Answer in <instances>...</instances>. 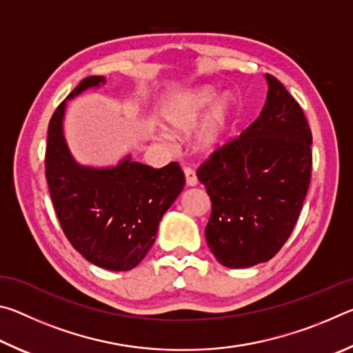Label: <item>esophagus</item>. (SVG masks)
<instances>
[{
  "label": "esophagus",
  "mask_w": 353,
  "mask_h": 353,
  "mask_svg": "<svg viewBox=\"0 0 353 353\" xmlns=\"http://www.w3.org/2000/svg\"><path fill=\"white\" fill-rule=\"evenodd\" d=\"M183 172H185V181H187L188 187H194V185H198V176H196V171L193 168L185 166Z\"/></svg>",
  "instance_id": "obj_1"
}]
</instances>
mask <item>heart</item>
I'll use <instances>...</instances> for the list:
<instances>
[{"label":"heart","instance_id":"obj_1","mask_svg":"<svg viewBox=\"0 0 353 353\" xmlns=\"http://www.w3.org/2000/svg\"><path fill=\"white\" fill-rule=\"evenodd\" d=\"M216 97L218 92L212 87L191 88V90L174 94L168 99L162 110L165 130L172 135H187L210 109ZM234 99L230 97H223L216 101L196 132L194 146L198 151L210 154L223 145L234 121Z\"/></svg>","mask_w":353,"mask_h":353}]
</instances>
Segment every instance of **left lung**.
Here are the masks:
<instances>
[{"instance_id":"obj_1","label":"left lung","mask_w":353,"mask_h":353,"mask_svg":"<svg viewBox=\"0 0 353 353\" xmlns=\"http://www.w3.org/2000/svg\"><path fill=\"white\" fill-rule=\"evenodd\" d=\"M260 117L198 168L212 213L207 244L227 268L271 260L297 223L312 179V130L283 83L266 74Z\"/></svg>"}]
</instances>
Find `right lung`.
Wrapping results in <instances>:
<instances>
[{
  "label": "right lung",
  "instance_id": "right-lung-1",
  "mask_svg": "<svg viewBox=\"0 0 353 353\" xmlns=\"http://www.w3.org/2000/svg\"><path fill=\"white\" fill-rule=\"evenodd\" d=\"M104 82L103 76H88L67 99ZM65 105L62 101L52 113L45 154L57 219L83 259L110 271H129L154 244L160 219L183 188V171L177 162L155 170L129 155L110 168L81 166L63 137Z\"/></svg>",
  "mask_w": 353,
  "mask_h": 353
}]
</instances>
